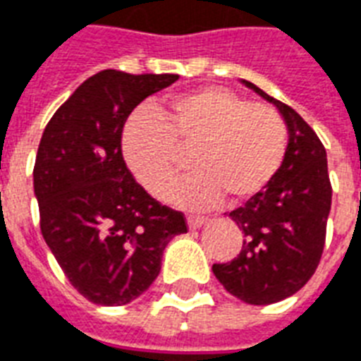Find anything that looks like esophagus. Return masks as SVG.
<instances>
[{
  "instance_id": "esophagus-1",
  "label": "esophagus",
  "mask_w": 361,
  "mask_h": 361,
  "mask_svg": "<svg viewBox=\"0 0 361 361\" xmlns=\"http://www.w3.org/2000/svg\"><path fill=\"white\" fill-rule=\"evenodd\" d=\"M207 222L205 216H197V215H188V228L190 230H197L202 228L203 224Z\"/></svg>"
}]
</instances>
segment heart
I'll return each instance as SVG.
<instances>
[{"mask_svg": "<svg viewBox=\"0 0 361 361\" xmlns=\"http://www.w3.org/2000/svg\"><path fill=\"white\" fill-rule=\"evenodd\" d=\"M121 152L137 183L159 202L171 196L190 156L196 175L178 188L175 202L209 207L224 194L240 203L278 175L287 126L276 108L247 102L228 89L205 87L133 116Z\"/></svg>", "mask_w": 361, "mask_h": 361, "instance_id": "1", "label": "heart"}]
</instances>
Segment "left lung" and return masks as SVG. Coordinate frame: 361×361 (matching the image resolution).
<instances>
[{"label": "left lung", "mask_w": 361, "mask_h": 361, "mask_svg": "<svg viewBox=\"0 0 361 361\" xmlns=\"http://www.w3.org/2000/svg\"><path fill=\"white\" fill-rule=\"evenodd\" d=\"M243 83L280 110L289 131L278 175L242 207L230 211L243 232V247L230 262L213 264L224 289L247 305H272L310 280L325 245L331 209L327 154L318 135L293 108Z\"/></svg>", "instance_id": "8db88e82"}]
</instances>
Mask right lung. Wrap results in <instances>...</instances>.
Masks as SVG:
<instances>
[{"mask_svg":"<svg viewBox=\"0 0 361 361\" xmlns=\"http://www.w3.org/2000/svg\"><path fill=\"white\" fill-rule=\"evenodd\" d=\"M177 74L102 70L49 119L34 165L39 228L68 281L85 299L121 306L152 286L165 245L188 230L127 169L121 133L140 102Z\"/></svg>","mask_w":361,"mask_h":361,"instance_id":"obj_1","label":"right lung"}]
</instances>
